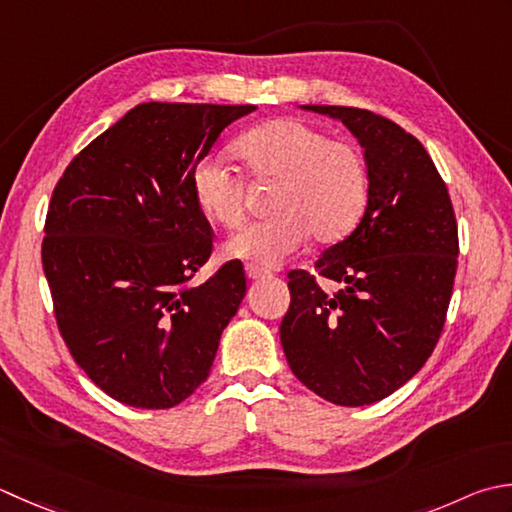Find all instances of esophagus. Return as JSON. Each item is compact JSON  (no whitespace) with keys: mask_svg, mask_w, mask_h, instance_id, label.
<instances>
[{"mask_svg":"<svg viewBox=\"0 0 512 512\" xmlns=\"http://www.w3.org/2000/svg\"><path fill=\"white\" fill-rule=\"evenodd\" d=\"M264 275H266V270H262L259 266H253V264H246V277L248 279H259Z\"/></svg>","mask_w":512,"mask_h":512,"instance_id":"34e87169","label":"esophagus"}]
</instances>
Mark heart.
Masks as SVG:
<instances>
[{
    "mask_svg": "<svg viewBox=\"0 0 512 512\" xmlns=\"http://www.w3.org/2000/svg\"><path fill=\"white\" fill-rule=\"evenodd\" d=\"M235 153L255 179L277 182L273 217L246 226L226 253L262 266H279L313 235L319 244L346 237L364 213L368 173L359 148L330 139L302 119H273L237 139ZM197 208L224 228L244 222V179L217 159H202L190 175Z\"/></svg>",
    "mask_w": 512,
    "mask_h": 512,
    "instance_id": "1",
    "label": "heart"
}]
</instances>
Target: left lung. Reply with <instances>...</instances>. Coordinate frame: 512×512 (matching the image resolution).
I'll use <instances>...</instances> for the list:
<instances>
[{"instance_id":"1","label":"left lung","mask_w":512,"mask_h":512,"mask_svg":"<svg viewBox=\"0 0 512 512\" xmlns=\"http://www.w3.org/2000/svg\"><path fill=\"white\" fill-rule=\"evenodd\" d=\"M335 117L364 148L362 222L310 270H290L279 326L288 366L337 406L395 393L433 355L457 273V219L442 175L417 137L353 106H304ZM338 284L337 294L318 277Z\"/></svg>"}]
</instances>
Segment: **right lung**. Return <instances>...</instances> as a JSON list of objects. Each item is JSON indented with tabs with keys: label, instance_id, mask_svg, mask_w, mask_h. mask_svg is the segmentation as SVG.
Returning <instances> with one entry per match:
<instances>
[{
	"label": "right lung",
	"instance_id": "obj_1",
	"mask_svg": "<svg viewBox=\"0 0 512 512\" xmlns=\"http://www.w3.org/2000/svg\"><path fill=\"white\" fill-rule=\"evenodd\" d=\"M253 110L139 104L59 177L42 242L57 328L77 366L117 402L173 408L206 382L246 275L235 259L190 284L213 253L190 175Z\"/></svg>",
	"mask_w": 512,
	"mask_h": 512
}]
</instances>
